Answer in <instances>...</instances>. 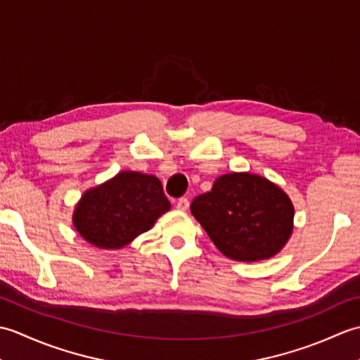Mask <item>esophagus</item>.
Listing matches in <instances>:
<instances>
[{"mask_svg":"<svg viewBox=\"0 0 360 360\" xmlns=\"http://www.w3.org/2000/svg\"><path fill=\"white\" fill-rule=\"evenodd\" d=\"M188 205H190V202L187 198H179V200L176 201V209H179L182 212H186L188 209Z\"/></svg>","mask_w":360,"mask_h":360,"instance_id":"1","label":"esophagus"}]
</instances>
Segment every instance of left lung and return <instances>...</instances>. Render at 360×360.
<instances>
[{"mask_svg": "<svg viewBox=\"0 0 360 360\" xmlns=\"http://www.w3.org/2000/svg\"><path fill=\"white\" fill-rule=\"evenodd\" d=\"M190 210L221 254L236 262L274 257L292 232L289 196L250 173L221 176L210 192L195 198Z\"/></svg>", "mask_w": 360, "mask_h": 360, "instance_id": "8db88e82", "label": "left lung"}]
</instances>
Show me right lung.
<instances>
[{"label": "right lung", "mask_w": 360, "mask_h": 360, "mask_svg": "<svg viewBox=\"0 0 360 360\" xmlns=\"http://www.w3.org/2000/svg\"><path fill=\"white\" fill-rule=\"evenodd\" d=\"M168 209L170 201L156 176L120 172L82 196L72 221L88 243L119 249L147 232Z\"/></svg>", "instance_id": "obj_1"}]
</instances>
